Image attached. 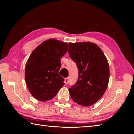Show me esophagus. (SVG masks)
<instances>
[{
  "instance_id": "obj_1",
  "label": "esophagus",
  "mask_w": 134,
  "mask_h": 134,
  "mask_svg": "<svg viewBox=\"0 0 134 134\" xmlns=\"http://www.w3.org/2000/svg\"><path fill=\"white\" fill-rule=\"evenodd\" d=\"M69 79L68 78H65V83L66 84H68L69 83Z\"/></svg>"
}]
</instances>
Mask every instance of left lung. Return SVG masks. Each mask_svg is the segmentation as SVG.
Listing matches in <instances>:
<instances>
[{"mask_svg":"<svg viewBox=\"0 0 134 134\" xmlns=\"http://www.w3.org/2000/svg\"><path fill=\"white\" fill-rule=\"evenodd\" d=\"M69 54L78 69L76 83L69 92L75 103L91 106L104 94L109 78L107 59L100 47L90 42L69 43Z\"/></svg>","mask_w":134,"mask_h":134,"instance_id":"obj_1","label":"left lung"}]
</instances>
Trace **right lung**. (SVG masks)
Listing matches in <instances>:
<instances>
[{"mask_svg": "<svg viewBox=\"0 0 134 134\" xmlns=\"http://www.w3.org/2000/svg\"><path fill=\"white\" fill-rule=\"evenodd\" d=\"M68 44L56 39L43 41L32 51L25 66V80L31 94L40 101L52 99L64 85L59 74L61 59Z\"/></svg>", "mask_w": 134, "mask_h": 134, "instance_id": "add662e5", "label": "right lung"}]
</instances>
